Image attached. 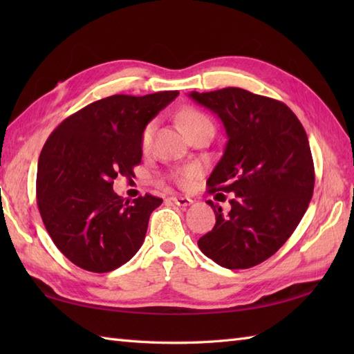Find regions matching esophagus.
<instances>
[{
    "label": "esophagus",
    "mask_w": 354,
    "mask_h": 354,
    "mask_svg": "<svg viewBox=\"0 0 354 354\" xmlns=\"http://www.w3.org/2000/svg\"><path fill=\"white\" fill-rule=\"evenodd\" d=\"M170 201L173 204H176L179 207H189L190 204H193V201L190 198H185V196H171Z\"/></svg>",
    "instance_id": "34e87169"
}]
</instances>
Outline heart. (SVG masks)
Masks as SVG:
<instances>
[{
	"instance_id": "1",
	"label": "heart",
	"mask_w": 354,
	"mask_h": 354,
	"mask_svg": "<svg viewBox=\"0 0 354 354\" xmlns=\"http://www.w3.org/2000/svg\"><path fill=\"white\" fill-rule=\"evenodd\" d=\"M176 120L181 129L184 131L185 135H190L192 132L201 129L204 126H213L212 120H209L204 112H201L196 108H183L178 112ZM152 132H153V123H149L145 126V129L141 132V138H140V145L142 150H147L150 146V140H152ZM198 175V169L196 167H187L181 169L171 173V179L175 181L178 185L187 187L192 181L193 178Z\"/></svg>"
}]
</instances>
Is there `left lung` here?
Wrapping results in <instances>:
<instances>
[{
	"mask_svg": "<svg viewBox=\"0 0 354 354\" xmlns=\"http://www.w3.org/2000/svg\"><path fill=\"white\" fill-rule=\"evenodd\" d=\"M189 95L222 120L228 137L207 185L212 194L231 193V209L223 213L208 201L216 225L198 246L227 269L252 268L280 250L309 207L315 187L309 140L297 115L269 97L242 88Z\"/></svg>",
	"mask_w": 354,
	"mask_h": 354,
	"instance_id": "1",
	"label": "left lung"
}]
</instances>
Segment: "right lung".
Segmentation results:
<instances>
[{"mask_svg":"<svg viewBox=\"0 0 354 354\" xmlns=\"http://www.w3.org/2000/svg\"><path fill=\"white\" fill-rule=\"evenodd\" d=\"M162 91L115 94L65 118L37 161L36 196L42 222L66 259L89 272H111L145 242L149 217L162 199L124 201L112 190L118 175L141 162V132L178 97Z\"/></svg>","mask_w":354,"mask_h":354,"instance_id":"1","label":"right lung"}]
</instances>
